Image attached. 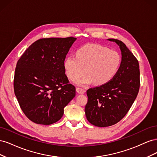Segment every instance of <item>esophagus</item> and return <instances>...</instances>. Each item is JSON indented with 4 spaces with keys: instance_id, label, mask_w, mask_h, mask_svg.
Masks as SVG:
<instances>
[{
    "instance_id": "esophagus-1",
    "label": "esophagus",
    "mask_w": 157,
    "mask_h": 157,
    "mask_svg": "<svg viewBox=\"0 0 157 157\" xmlns=\"http://www.w3.org/2000/svg\"><path fill=\"white\" fill-rule=\"evenodd\" d=\"M76 90H77V92L78 93V94H83L85 93V90L82 89V88H76Z\"/></svg>"
}]
</instances>
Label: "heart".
<instances>
[{
	"label": "heart",
	"mask_w": 157,
	"mask_h": 157,
	"mask_svg": "<svg viewBox=\"0 0 157 157\" xmlns=\"http://www.w3.org/2000/svg\"><path fill=\"white\" fill-rule=\"evenodd\" d=\"M122 58L117 50L96 44H86L76 50L75 56H69L63 61L67 77L76 83L85 86L94 82L101 86L115 77L121 64Z\"/></svg>",
	"instance_id": "b5f03b06"
}]
</instances>
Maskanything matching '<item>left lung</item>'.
<instances>
[{"label":"left lung","instance_id":"1","mask_svg":"<svg viewBox=\"0 0 157 157\" xmlns=\"http://www.w3.org/2000/svg\"><path fill=\"white\" fill-rule=\"evenodd\" d=\"M119 46L122 61L118 72L110 82L89 88L85 106L87 120L98 127L117 124L130 110L138 94L140 79L139 62L125 44L109 39Z\"/></svg>","mask_w":157,"mask_h":157}]
</instances>
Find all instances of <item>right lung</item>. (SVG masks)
<instances>
[{"instance_id": "right-lung-1", "label": "right lung", "mask_w": 157, "mask_h": 157, "mask_svg": "<svg viewBox=\"0 0 157 157\" xmlns=\"http://www.w3.org/2000/svg\"><path fill=\"white\" fill-rule=\"evenodd\" d=\"M75 37L44 38L35 41L17 61L14 93L32 122L49 125L58 121L76 89L65 74L63 61Z\"/></svg>"}]
</instances>
